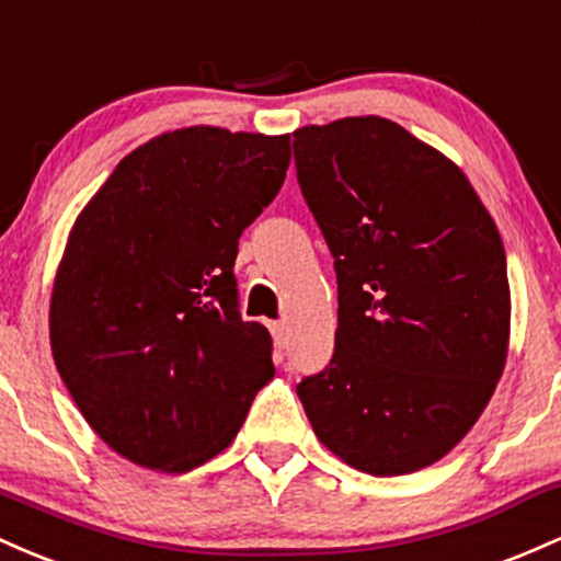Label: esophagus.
Listing matches in <instances>:
<instances>
[{
	"label": "esophagus",
	"mask_w": 561,
	"mask_h": 561,
	"mask_svg": "<svg viewBox=\"0 0 561 561\" xmlns=\"http://www.w3.org/2000/svg\"><path fill=\"white\" fill-rule=\"evenodd\" d=\"M270 331H273L275 342H278V347H286V336H288V325L278 320V323H270Z\"/></svg>",
	"instance_id": "esophagus-1"
}]
</instances>
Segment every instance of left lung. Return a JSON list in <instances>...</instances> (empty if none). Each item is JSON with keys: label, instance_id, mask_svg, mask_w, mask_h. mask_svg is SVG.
Masks as SVG:
<instances>
[{"label": "left lung", "instance_id": "left-lung-1", "mask_svg": "<svg viewBox=\"0 0 561 561\" xmlns=\"http://www.w3.org/2000/svg\"><path fill=\"white\" fill-rule=\"evenodd\" d=\"M297 180L333 256V357L297 394L350 467L411 474L456 448L508 350L506 251L467 174L381 116L294 131Z\"/></svg>", "mask_w": 561, "mask_h": 561}]
</instances>
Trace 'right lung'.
<instances>
[{
  "mask_svg": "<svg viewBox=\"0 0 561 561\" xmlns=\"http://www.w3.org/2000/svg\"><path fill=\"white\" fill-rule=\"evenodd\" d=\"M288 161V135L174 129L131 150L79 214L49 344L81 416L131 463H206L275 376L267 329L238 312L232 264Z\"/></svg>",
  "mask_w": 561,
  "mask_h": 561,
  "instance_id": "right-lung-1",
  "label": "right lung"
}]
</instances>
